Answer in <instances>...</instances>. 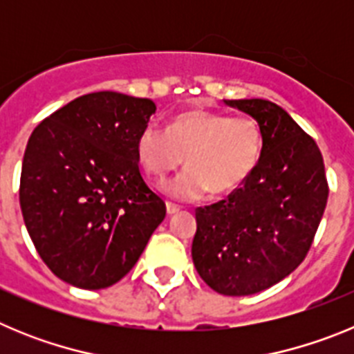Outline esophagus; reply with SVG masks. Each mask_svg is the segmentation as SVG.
Returning a JSON list of instances; mask_svg holds the SVG:
<instances>
[{
  "label": "esophagus",
  "instance_id": "obj_1",
  "mask_svg": "<svg viewBox=\"0 0 354 354\" xmlns=\"http://www.w3.org/2000/svg\"><path fill=\"white\" fill-rule=\"evenodd\" d=\"M167 212H168V216H174V214H177V212H179V207H177L175 204H170V202H168Z\"/></svg>",
  "mask_w": 354,
  "mask_h": 354
}]
</instances>
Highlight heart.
Returning <instances> with one entry per match:
<instances>
[{"label": "heart", "mask_w": 354, "mask_h": 354, "mask_svg": "<svg viewBox=\"0 0 354 354\" xmlns=\"http://www.w3.org/2000/svg\"><path fill=\"white\" fill-rule=\"evenodd\" d=\"M143 170L162 180L183 165L187 168L162 186L174 200L193 202L230 193L252 177L262 154V133L250 117H228L204 109L177 115L165 127L150 120L136 140Z\"/></svg>", "instance_id": "b5f03b06"}]
</instances>
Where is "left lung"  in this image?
<instances>
[{"mask_svg": "<svg viewBox=\"0 0 354 354\" xmlns=\"http://www.w3.org/2000/svg\"><path fill=\"white\" fill-rule=\"evenodd\" d=\"M223 102L257 122L262 154L228 198L196 209L192 257L216 292L250 296L289 277L306 257L328 183L321 150L286 109L266 99Z\"/></svg>", "mask_w": 354, "mask_h": 354, "instance_id": "left-lung-1", "label": "left lung"}]
</instances>
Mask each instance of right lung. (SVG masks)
<instances>
[{
    "label": "right lung",
    "mask_w": 354,
    "mask_h": 354,
    "mask_svg": "<svg viewBox=\"0 0 354 354\" xmlns=\"http://www.w3.org/2000/svg\"><path fill=\"white\" fill-rule=\"evenodd\" d=\"M156 104L118 92L81 95L28 140L21 211L37 252L56 277L106 289L138 262L167 205L140 174L136 140Z\"/></svg>",
    "instance_id": "right-lung-1"
}]
</instances>
